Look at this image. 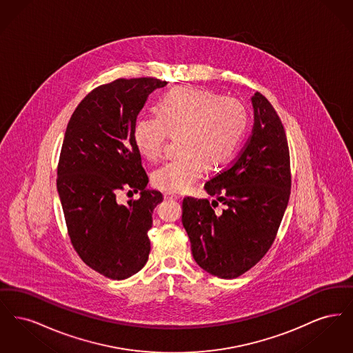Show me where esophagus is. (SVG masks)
Returning a JSON list of instances; mask_svg holds the SVG:
<instances>
[{"instance_id": "34e87169", "label": "esophagus", "mask_w": 353, "mask_h": 353, "mask_svg": "<svg viewBox=\"0 0 353 353\" xmlns=\"http://www.w3.org/2000/svg\"><path fill=\"white\" fill-rule=\"evenodd\" d=\"M164 199L168 200V201H177L180 199L179 194H174V193H165L164 194Z\"/></svg>"}]
</instances>
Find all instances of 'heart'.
I'll use <instances>...</instances> for the list:
<instances>
[{
    "mask_svg": "<svg viewBox=\"0 0 353 353\" xmlns=\"http://www.w3.org/2000/svg\"><path fill=\"white\" fill-rule=\"evenodd\" d=\"M245 105L233 98L194 87L167 92L157 115H141L132 130L134 147L150 160L159 159L169 134H177L180 153L153 173V184L180 193L201 179L205 168H217L233 156L248 130Z\"/></svg>",
    "mask_w": 353,
    "mask_h": 353,
    "instance_id": "obj_1",
    "label": "heart"
}]
</instances>
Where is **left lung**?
I'll use <instances>...</instances> for the list:
<instances>
[{"label": "left lung", "mask_w": 353, "mask_h": 353, "mask_svg": "<svg viewBox=\"0 0 353 353\" xmlns=\"http://www.w3.org/2000/svg\"><path fill=\"white\" fill-rule=\"evenodd\" d=\"M254 127L245 148L228 168L205 184L214 196L185 197L183 225L201 269L233 279L269 252L283 219L291 190L290 153L285 128L262 94L252 97ZM225 205L219 214L214 209Z\"/></svg>", "instance_id": "obj_1"}]
</instances>
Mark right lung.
<instances>
[{"label":"right lung","instance_id":"add662e5","mask_svg":"<svg viewBox=\"0 0 353 353\" xmlns=\"http://www.w3.org/2000/svg\"><path fill=\"white\" fill-rule=\"evenodd\" d=\"M167 85L156 78L117 79L85 95L68 121L57 189L75 252L101 275L121 281L144 268L152 213L163 201L147 189L148 174L132 137L150 94ZM120 190L141 192L119 204Z\"/></svg>","mask_w":353,"mask_h":353}]
</instances>
